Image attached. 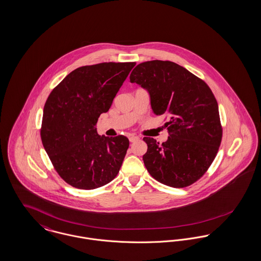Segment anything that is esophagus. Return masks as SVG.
<instances>
[{
  "label": "esophagus",
  "mask_w": 261,
  "mask_h": 261,
  "mask_svg": "<svg viewBox=\"0 0 261 261\" xmlns=\"http://www.w3.org/2000/svg\"><path fill=\"white\" fill-rule=\"evenodd\" d=\"M139 140V137H137V136H130L129 137V141L130 142H135V141Z\"/></svg>",
  "instance_id": "obj_1"
}]
</instances>
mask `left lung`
Here are the masks:
<instances>
[{"mask_svg": "<svg viewBox=\"0 0 261 261\" xmlns=\"http://www.w3.org/2000/svg\"><path fill=\"white\" fill-rule=\"evenodd\" d=\"M130 82L148 91L154 114L169 118L168 140L143 139L149 174L173 188L199 180L215 160L222 136L219 105L211 88L185 67L163 60L138 64Z\"/></svg>", "mask_w": 261, "mask_h": 261, "instance_id": "obj_1", "label": "left lung"}]
</instances>
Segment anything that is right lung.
Instances as JSON below:
<instances>
[{
  "mask_svg": "<svg viewBox=\"0 0 261 261\" xmlns=\"http://www.w3.org/2000/svg\"><path fill=\"white\" fill-rule=\"evenodd\" d=\"M135 62L81 66L50 92L44 104L41 142L60 177L70 186L93 190L113 180L129 147L127 137L98 135L106 113Z\"/></svg>",
  "mask_w": 261,
  "mask_h": 261,
  "instance_id": "1",
  "label": "right lung"
}]
</instances>
